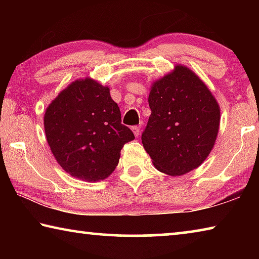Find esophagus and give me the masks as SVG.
<instances>
[{"instance_id": "obj_1", "label": "esophagus", "mask_w": 259, "mask_h": 259, "mask_svg": "<svg viewBox=\"0 0 259 259\" xmlns=\"http://www.w3.org/2000/svg\"><path fill=\"white\" fill-rule=\"evenodd\" d=\"M133 131H134V134H135L136 137H139V135H140V126L134 125L133 126Z\"/></svg>"}]
</instances>
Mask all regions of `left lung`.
Wrapping results in <instances>:
<instances>
[{"mask_svg":"<svg viewBox=\"0 0 259 259\" xmlns=\"http://www.w3.org/2000/svg\"><path fill=\"white\" fill-rule=\"evenodd\" d=\"M152 114L142 134L153 164L170 176L198 168L216 142L221 111L207 85L185 66L154 82Z\"/></svg>","mask_w":259,"mask_h":259,"instance_id":"8db88e82","label":"left lung"}]
</instances>
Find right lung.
Returning a JSON list of instances; mask_svg holds the SVG:
<instances>
[{
	"mask_svg": "<svg viewBox=\"0 0 259 259\" xmlns=\"http://www.w3.org/2000/svg\"><path fill=\"white\" fill-rule=\"evenodd\" d=\"M52 154L65 171L88 182L103 181L119 163L124 144L135 139L121 123V112L103 87L91 78L61 91L45 115Z\"/></svg>",
	"mask_w": 259,
	"mask_h": 259,
	"instance_id": "1",
	"label": "right lung"
}]
</instances>
